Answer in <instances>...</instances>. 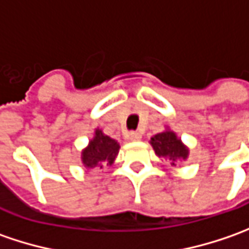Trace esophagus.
<instances>
[{"instance_id": "34e87169", "label": "esophagus", "mask_w": 249, "mask_h": 249, "mask_svg": "<svg viewBox=\"0 0 249 249\" xmlns=\"http://www.w3.org/2000/svg\"><path fill=\"white\" fill-rule=\"evenodd\" d=\"M127 139H129L130 141H140V140H141V134H140V133H136V131H131V133L127 134Z\"/></svg>"}]
</instances>
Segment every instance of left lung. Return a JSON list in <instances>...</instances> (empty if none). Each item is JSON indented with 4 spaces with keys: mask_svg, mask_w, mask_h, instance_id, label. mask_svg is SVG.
Instances as JSON below:
<instances>
[{
    "mask_svg": "<svg viewBox=\"0 0 249 249\" xmlns=\"http://www.w3.org/2000/svg\"><path fill=\"white\" fill-rule=\"evenodd\" d=\"M149 144L152 145L158 158L166 159L172 165L186 160L190 155L188 147L181 141V139L177 137L176 133L169 127H165L163 131L152 136L149 140Z\"/></svg>",
    "mask_w": 249,
    "mask_h": 249,
    "instance_id": "left-lung-1",
    "label": "left lung"
}]
</instances>
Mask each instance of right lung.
Instances as JSON below:
<instances>
[{
	"label": "right lung",
	"instance_id": "add662e5",
	"mask_svg": "<svg viewBox=\"0 0 249 249\" xmlns=\"http://www.w3.org/2000/svg\"><path fill=\"white\" fill-rule=\"evenodd\" d=\"M120 145L116 140L104 134L97 127L94 130V137L89 141V145L82 151V163L87 169H102L112 166L119 154Z\"/></svg>",
	"mask_w": 249,
	"mask_h": 249
}]
</instances>
